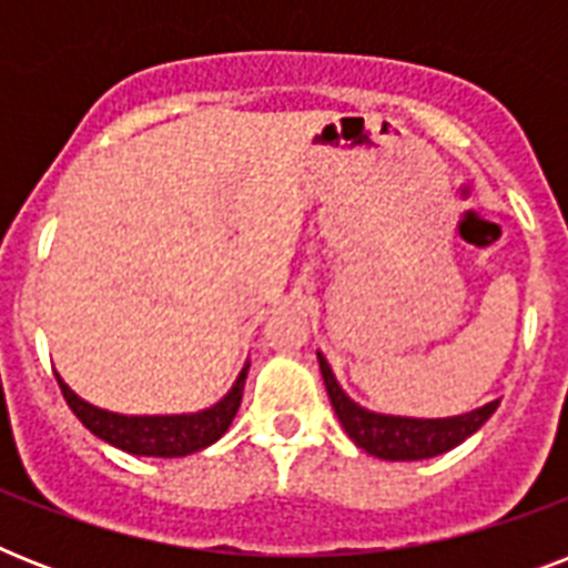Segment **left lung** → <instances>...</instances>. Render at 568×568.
<instances>
[{
  "label": "left lung",
  "mask_w": 568,
  "mask_h": 568,
  "mask_svg": "<svg viewBox=\"0 0 568 568\" xmlns=\"http://www.w3.org/2000/svg\"><path fill=\"white\" fill-rule=\"evenodd\" d=\"M318 365L324 386H327L329 404L336 409L345 433L359 448L379 459L439 457L445 450L457 448L459 442H466L471 433L480 430L489 422V415L501 404V400H493V404L480 406V409H471L466 415H450V418H404V415L372 413V409L354 404L342 392V386L329 372L327 359L321 354Z\"/></svg>",
  "instance_id": "obj_1"
}]
</instances>
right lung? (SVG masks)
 <instances>
[{"label":"right lung","mask_w":568,"mask_h":568,"mask_svg":"<svg viewBox=\"0 0 568 568\" xmlns=\"http://www.w3.org/2000/svg\"><path fill=\"white\" fill-rule=\"evenodd\" d=\"M247 368L239 374L235 386L230 388V395L217 400L212 409L191 415H118L105 413L100 406H91L88 400L75 395L73 388L67 386L64 379L58 377V386L64 392V400L75 413V418L114 448L126 450V454H138V457H185L194 450L209 448L212 442H217L223 433L230 430L232 418L239 413L241 395H244V379H247Z\"/></svg>","instance_id":"obj_1"}]
</instances>
